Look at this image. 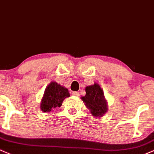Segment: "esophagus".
I'll list each match as a JSON object with an SVG mask.
<instances>
[{
  "mask_svg": "<svg viewBox=\"0 0 154 154\" xmlns=\"http://www.w3.org/2000/svg\"><path fill=\"white\" fill-rule=\"evenodd\" d=\"M72 94L74 97H79V96H80V93H79V92H77V91H73L72 93Z\"/></svg>",
  "mask_w": 154,
  "mask_h": 154,
  "instance_id": "1",
  "label": "esophagus"
}]
</instances>
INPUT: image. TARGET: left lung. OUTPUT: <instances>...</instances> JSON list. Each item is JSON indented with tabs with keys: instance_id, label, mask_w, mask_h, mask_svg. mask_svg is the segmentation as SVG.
Here are the masks:
<instances>
[{
	"instance_id": "1",
	"label": "left lung",
	"mask_w": 154,
	"mask_h": 154,
	"mask_svg": "<svg viewBox=\"0 0 154 154\" xmlns=\"http://www.w3.org/2000/svg\"><path fill=\"white\" fill-rule=\"evenodd\" d=\"M86 94L82 97V100L90 109L92 115L102 116L108 110L107 103L104 98L103 90L98 84L87 86L85 88Z\"/></svg>"
}]
</instances>
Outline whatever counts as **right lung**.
Returning a JSON list of instances; mask_svg holds the SVG:
<instances>
[{
    "label": "right lung",
    "mask_w": 154,
    "mask_h": 154,
    "mask_svg": "<svg viewBox=\"0 0 154 154\" xmlns=\"http://www.w3.org/2000/svg\"><path fill=\"white\" fill-rule=\"evenodd\" d=\"M70 96L67 88L58 85L55 82H51L46 87L44 96L41 100L42 111L49 112L52 108L60 107L65 98Z\"/></svg>",
    "instance_id": "obj_1"
}]
</instances>
